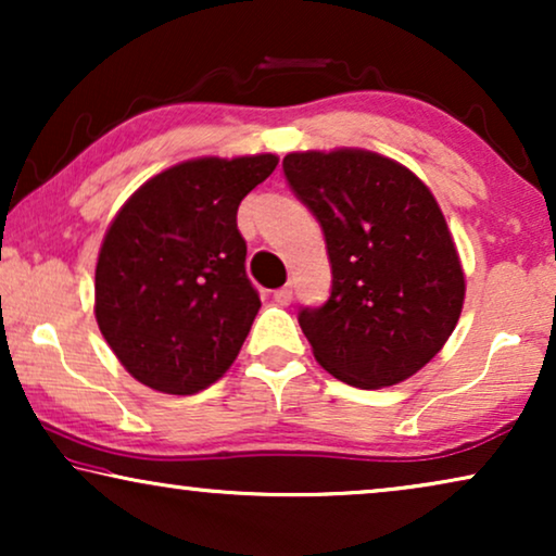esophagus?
Listing matches in <instances>:
<instances>
[{
    "label": "esophagus",
    "mask_w": 556,
    "mask_h": 556,
    "mask_svg": "<svg viewBox=\"0 0 556 556\" xmlns=\"http://www.w3.org/2000/svg\"><path fill=\"white\" fill-rule=\"evenodd\" d=\"M273 299H276V303H280V306H288V303L293 301V288L291 286L278 288V291L273 293Z\"/></svg>",
    "instance_id": "esophagus-1"
}]
</instances>
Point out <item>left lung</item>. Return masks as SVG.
I'll list each match as a JSON object with an SVG mask.
<instances>
[{"mask_svg":"<svg viewBox=\"0 0 556 556\" xmlns=\"http://www.w3.org/2000/svg\"><path fill=\"white\" fill-rule=\"evenodd\" d=\"M295 197L321 223L331 295L299 324L316 362L341 382H405L458 324L466 276L435 197L420 177L367 149L293 151Z\"/></svg>","mask_w":556,"mask_h":556,"instance_id":"left-lung-1","label":"left lung"}]
</instances>
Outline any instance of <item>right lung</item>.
<instances>
[{
    "label": "right lung",
    "instance_id": "1",
    "mask_svg": "<svg viewBox=\"0 0 556 556\" xmlns=\"http://www.w3.org/2000/svg\"><path fill=\"white\" fill-rule=\"evenodd\" d=\"M276 166V154L189 159L143 181L113 217L96 321L141 384L194 394L232 367L261 308L238 207Z\"/></svg>",
    "mask_w": 556,
    "mask_h": 556
}]
</instances>
